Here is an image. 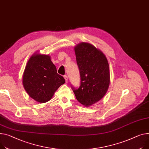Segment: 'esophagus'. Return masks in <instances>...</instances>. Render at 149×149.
I'll return each mask as SVG.
<instances>
[{
    "instance_id": "34e87169",
    "label": "esophagus",
    "mask_w": 149,
    "mask_h": 149,
    "mask_svg": "<svg viewBox=\"0 0 149 149\" xmlns=\"http://www.w3.org/2000/svg\"><path fill=\"white\" fill-rule=\"evenodd\" d=\"M64 78H65V81H66V83H67L68 82V77H67V75H65L64 76Z\"/></svg>"
}]
</instances>
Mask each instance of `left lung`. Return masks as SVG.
<instances>
[{
    "mask_svg": "<svg viewBox=\"0 0 149 149\" xmlns=\"http://www.w3.org/2000/svg\"><path fill=\"white\" fill-rule=\"evenodd\" d=\"M74 50L81 85L72 90L77 101L88 107L100 101L108 91L110 83L109 64L103 52L90 43H79Z\"/></svg>",
    "mask_w": 149,
    "mask_h": 149,
    "instance_id": "1",
    "label": "left lung"
}]
</instances>
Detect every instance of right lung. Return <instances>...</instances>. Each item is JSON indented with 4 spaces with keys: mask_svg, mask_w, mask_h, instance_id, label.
Returning <instances> with one entry per match:
<instances>
[{
    "mask_svg": "<svg viewBox=\"0 0 149 149\" xmlns=\"http://www.w3.org/2000/svg\"><path fill=\"white\" fill-rule=\"evenodd\" d=\"M38 52L30 57L26 64L23 74V85L33 100L39 103H45L51 100L65 80L57 73L50 56Z\"/></svg>",
    "mask_w": 149,
    "mask_h": 149,
    "instance_id": "add662e5",
    "label": "right lung"
}]
</instances>
